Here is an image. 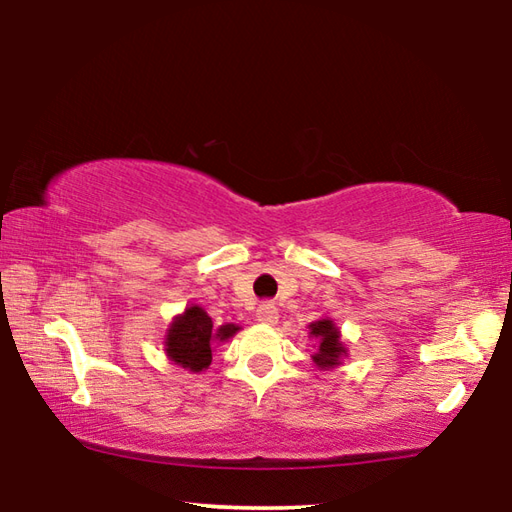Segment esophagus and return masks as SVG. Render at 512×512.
Returning a JSON list of instances; mask_svg holds the SVG:
<instances>
[{
	"label": "esophagus",
	"instance_id": "esophagus-1",
	"mask_svg": "<svg viewBox=\"0 0 512 512\" xmlns=\"http://www.w3.org/2000/svg\"><path fill=\"white\" fill-rule=\"evenodd\" d=\"M257 320L259 323H266V325H271V323H275L277 320V307L273 305V302H262V305L257 307Z\"/></svg>",
	"mask_w": 512,
	"mask_h": 512
}]
</instances>
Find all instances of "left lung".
<instances>
[{
	"label": "left lung",
	"instance_id": "8db88e82",
	"mask_svg": "<svg viewBox=\"0 0 512 512\" xmlns=\"http://www.w3.org/2000/svg\"><path fill=\"white\" fill-rule=\"evenodd\" d=\"M309 334L316 336L320 341L318 343V352L314 354V361L318 363L320 368H329V366H336L341 359V354H345V348L339 341V329L334 327L332 320H318V323H311L309 325Z\"/></svg>",
	"mask_w": 512,
	"mask_h": 512
}]
</instances>
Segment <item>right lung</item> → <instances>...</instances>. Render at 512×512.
Listing matches in <instances>:
<instances>
[{"instance_id": "right-lung-1", "label": "right lung", "mask_w": 512, "mask_h": 512, "mask_svg": "<svg viewBox=\"0 0 512 512\" xmlns=\"http://www.w3.org/2000/svg\"><path fill=\"white\" fill-rule=\"evenodd\" d=\"M235 325H221L214 329L212 318L201 307L185 309L183 316L173 320L167 334V357L178 366L201 372L212 361V343L225 341L237 332Z\"/></svg>"}]
</instances>
